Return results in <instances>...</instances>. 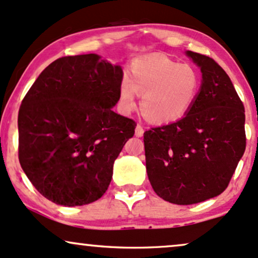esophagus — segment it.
<instances>
[{"label":"esophagus","instance_id":"1","mask_svg":"<svg viewBox=\"0 0 258 258\" xmlns=\"http://www.w3.org/2000/svg\"><path fill=\"white\" fill-rule=\"evenodd\" d=\"M144 133H145L144 126H142L141 124H138V125H136V129H135V135L138 136V138H141V136L144 135Z\"/></svg>","mask_w":258,"mask_h":258}]
</instances>
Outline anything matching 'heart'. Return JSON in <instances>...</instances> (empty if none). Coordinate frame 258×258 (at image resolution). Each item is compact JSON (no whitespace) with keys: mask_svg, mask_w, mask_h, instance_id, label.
Masks as SVG:
<instances>
[{"mask_svg":"<svg viewBox=\"0 0 258 258\" xmlns=\"http://www.w3.org/2000/svg\"><path fill=\"white\" fill-rule=\"evenodd\" d=\"M201 88V76L188 63H178L163 55L139 59L132 65L130 78L124 76L119 86V104L124 111L138 105L148 120L169 123L180 119L195 105Z\"/></svg>","mask_w":258,"mask_h":258,"instance_id":"heart-1","label":"heart"}]
</instances>
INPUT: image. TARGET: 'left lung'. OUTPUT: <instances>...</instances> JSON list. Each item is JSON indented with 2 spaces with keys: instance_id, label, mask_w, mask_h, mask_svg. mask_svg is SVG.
I'll list each match as a JSON object with an SVG mask.
<instances>
[{
  "instance_id": "1",
  "label": "left lung",
  "mask_w": 258,
  "mask_h": 258,
  "mask_svg": "<svg viewBox=\"0 0 258 258\" xmlns=\"http://www.w3.org/2000/svg\"><path fill=\"white\" fill-rule=\"evenodd\" d=\"M203 81L195 105L175 123L144 134L148 180L177 205L214 198L228 187L245 152V110L231 78L214 59L187 51Z\"/></svg>"
}]
</instances>
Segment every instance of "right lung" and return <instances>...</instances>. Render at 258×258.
Segmentation results:
<instances>
[{"label": "right lung", "mask_w": 258, "mask_h": 258, "mask_svg": "<svg viewBox=\"0 0 258 258\" xmlns=\"http://www.w3.org/2000/svg\"><path fill=\"white\" fill-rule=\"evenodd\" d=\"M122 68L96 54L63 56L47 66L18 114L19 162L44 198L86 205L107 190L113 163L136 123L112 111Z\"/></svg>", "instance_id": "obj_1"}]
</instances>
